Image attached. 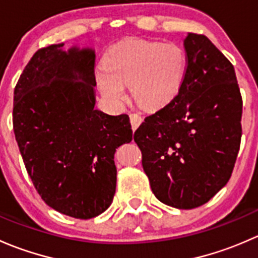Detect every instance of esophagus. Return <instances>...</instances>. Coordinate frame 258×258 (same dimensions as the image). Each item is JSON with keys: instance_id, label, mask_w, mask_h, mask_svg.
I'll return each instance as SVG.
<instances>
[{"instance_id": "esophagus-1", "label": "esophagus", "mask_w": 258, "mask_h": 258, "mask_svg": "<svg viewBox=\"0 0 258 258\" xmlns=\"http://www.w3.org/2000/svg\"><path fill=\"white\" fill-rule=\"evenodd\" d=\"M130 121H131V126H132V130H134V132L136 131L137 127L140 126V124L142 123V121H144V118H142L140 114L137 113H131L130 114Z\"/></svg>"}]
</instances>
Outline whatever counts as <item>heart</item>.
<instances>
[{
	"label": "heart",
	"instance_id": "b5f03b06",
	"mask_svg": "<svg viewBox=\"0 0 258 258\" xmlns=\"http://www.w3.org/2000/svg\"><path fill=\"white\" fill-rule=\"evenodd\" d=\"M186 71L187 54L181 46L137 38L108 51L105 69L97 70L96 81L103 98L113 107L123 102V85H130L140 106L156 110L175 98Z\"/></svg>",
	"mask_w": 258,
	"mask_h": 258
}]
</instances>
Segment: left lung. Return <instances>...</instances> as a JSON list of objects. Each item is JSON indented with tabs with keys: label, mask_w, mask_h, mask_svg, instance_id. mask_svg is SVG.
Wrapping results in <instances>:
<instances>
[{
	"label": "left lung",
	"mask_w": 258,
	"mask_h": 258,
	"mask_svg": "<svg viewBox=\"0 0 258 258\" xmlns=\"http://www.w3.org/2000/svg\"><path fill=\"white\" fill-rule=\"evenodd\" d=\"M187 71L178 95L136 130L151 189L191 210L228 182L241 144L242 97L232 63L204 35L183 40Z\"/></svg>",
	"instance_id": "1"
}]
</instances>
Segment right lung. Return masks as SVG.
<instances>
[{
    "mask_svg": "<svg viewBox=\"0 0 258 258\" xmlns=\"http://www.w3.org/2000/svg\"><path fill=\"white\" fill-rule=\"evenodd\" d=\"M64 43L36 52L14 93V131L43 201L70 217H96L116 192V148L132 141L127 114L96 110L95 51Z\"/></svg>",
    "mask_w": 258,
    "mask_h": 258,
    "instance_id": "right-lung-1",
    "label": "right lung"
}]
</instances>
